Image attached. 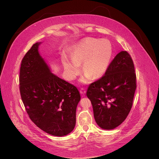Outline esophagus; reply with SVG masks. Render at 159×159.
<instances>
[{"label":"esophagus","mask_w":159,"mask_h":159,"mask_svg":"<svg viewBox=\"0 0 159 159\" xmlns=\"http://www.w3.org/2000/svg\"><path fill=\"white\" fill-rule=\"evenodd\" d=\"M80 94H81L82 96H84V95L85 94V93H86V90H85V89L82 88V89H80Z\"/></svg>","instance_id":"obj_1"}]
</instances>
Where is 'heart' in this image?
Masks as SVG:
<instances>
[{
    "mask_svg": "<svg viewBox=\"0 0 159 159\" xmlns=\"http://www.w3.org/2000/svg\"><path fill=\"white\" fill-rule=\"evenodd\" d=\"M112 54V49L109 41L85 38L75 45L72 58H63V65L68 78L73 80L80 72V65L82 63V70L85 74L80 82L87 84L92 76L96 79L106 73Z\"/></svg>",
    "mask_w": 159,
    "mask_h": 159,
    "instance_id": "1",
    "label": "heart"
}]
</instances>
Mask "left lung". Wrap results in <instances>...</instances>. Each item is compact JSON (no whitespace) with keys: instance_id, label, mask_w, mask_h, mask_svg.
<instances>
[{"instance_id":"left-lung-1","label":"left lung","mask_w":159,"mask_h":159,"mask_svg":"<svg viewBox=\"0 0 159 159\" xmlns=\"http://www.w3.org/2000/svg\"><path fill=\"white\" fill-rule=\"evenodd\" d=\"M137 84L133 60L122 51L113 59L98 80L90 84L87 96L91 101L98 125L112 129L126 118L132 107Z\"/></svg>"}]
</instances>
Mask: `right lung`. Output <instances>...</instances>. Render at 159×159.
<instances>
[{
  "instance_id": "obj_1",
  "label": "right lung",
  "mask_w": 159,
  "mask_h": 159,
  "mask_svg": "<svg viewBox=\"0 0 159 159\" xmlns=\"http://www.w3.org/2000/svg\"><path fill=\"white\" fill-rule=\"evenodd\" d=\"M41 43L34 44L22 60L20 96L30 119L38 128L63 137L75 128L80 95L75 86L52 73L39 53Z\"/></svg>"
}]
</instances>
